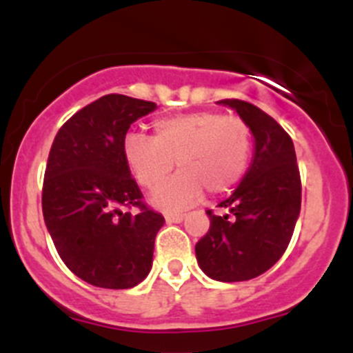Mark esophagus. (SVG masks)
<instances>
[{"instance_id":"obj_1","label":"esophagus","mask_w":353,"mask_h":353,"mask_svg":"<svg viewBox=\"0 0 353 353\" xmlns=\"http://www.w3.org/2000/svg\"><path fill=\"white\" fill-rule=\"evenodd\" d=\"M186 217V214H181V212H167L165 221L167 222H181Z\"/></svg>"}]
</instances>
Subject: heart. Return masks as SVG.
I'll list each match as a JSON object with an SVG mask.
<instances>
[{"instance_id": "1", "label": "heart", "mask_w": 353, "mask_h": 353, "mask_svg": "<svg viewBox=\"0 0 353 353\" xmlns=\"http://www.w3.org/2000/svg\"><path fill=\"white\" fill-rule=\"evenodd\" d=\"M253 134L248 122L222 112H193L153 122V138L129 134L124 157L139 186L153 191L172 172H181L157 191L153 201L177 208L201 196L231 191L246 174Z\"/></svg>"}]
</instances>
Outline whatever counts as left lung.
Segmentation results:
<instances>
[{"mask_svg":"<svg viewBox=\"0 0 353 353\" xmlns=\"http://www.w3.org/2000/svg\"><path fill=\"white\" fill-rule=\"evenodd\" d=\"M252 128L255 157L241 184L219 207L207 210L210 228L194 246L200 268L212 279L248 281L274 265L295 231L302 203V181L288 132L248 101L225 98Z\"/></svg>","mask_w":353,"mask_h":353,"instance_id":"1","label":"left lung"}]
</instances>
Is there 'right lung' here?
Here are the masks:
<instances>
[{"label": "right lung", "mask_w": 353, "mask_h": 353, "mask_svg": "<svg viewBox=\"0 0 353 353\" xmlns=\"http://www.w3.org/2000/svg\"><path fill=\"white\" fill-rule=\"evenodd\" d=\"M153 101L105 94L60 128L43 181V215L63 263L98 288L128 290L152 269L165 219L143 200L124 157L129 128Z\"/></svg>", "instance_id": "obj_1"}]
</instances>
